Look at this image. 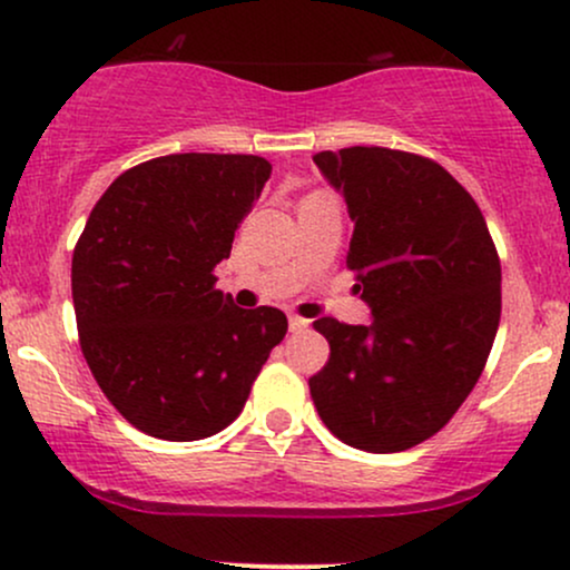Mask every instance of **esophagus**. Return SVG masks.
I'll list each match as a JSON object with an SVG mask.
<instances>
[{
    "label": "esophagus",
    "mask_w": 570,
    "mask_h": 570,
    "mask_svg": "<svg viewBox=\"0 0 570 570\" xmlns=\"http://www.w3.org/2000/svg\"><path fill=\"white\" fill-rule=\"evenodd\" d=\"M305 327H308V318H303V316H297V314L289 316V330H292V333H299V330H305Z\"/></svg>",
    "instance_id": "obj_1"
}]
</instances>
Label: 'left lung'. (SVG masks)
Listing matches in <instances>:
<instances>
[{
    "label": "left lung",
    "mask_w": 570,
    "mask_h": 570,
    "mask_svg": "<svg viewBox=\"0 0 570 570\" xmlns=\"http://www.w3.org/2000/svg\"><path fill=\"white\" fill-rule=\"evenodd\" d=\"M354 222L346 265L371 324L316 318L330 360L308 379L335 438L405 452L476 386L500 324V259L476 199L441 165L354 146L314 156Z\"/></svg>",
    "instance_id": "obj_1"
}]
</instances>
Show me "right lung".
Wrapping results in <instances>:
<instances>
[{"label":"right lung","instance_id":"1","mask_svg":"<svg viewBox=\"0 0 570 570\" xmlns=\"http://www.w3.org/2000/svg\"><path fill=\"white\" fill-rule=\"evenodd\" d=\"M271 170L252 154L142 161L112 180L78 237L80 348L105 397L146 435L222 433L284 341L278 308H237L214 275Z\"/></svg>","mask_w":570,"mask_h":570}]
</instances>
